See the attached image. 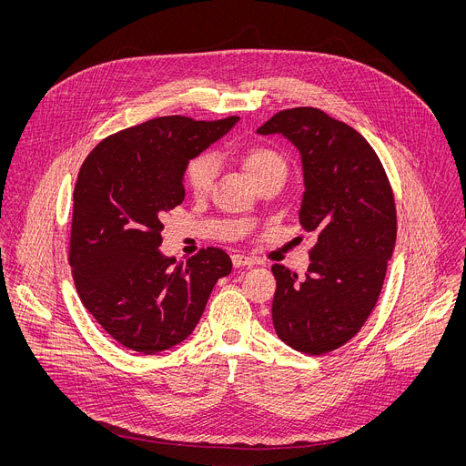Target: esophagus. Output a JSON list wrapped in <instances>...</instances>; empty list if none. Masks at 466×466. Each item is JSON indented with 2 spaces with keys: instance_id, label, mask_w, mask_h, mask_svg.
<instances>
[{
  "instance_id": "1",
  "label": "esophagus",
  "mask_w": 466,
  "mask_h": 466,
  "mask_svg": "<svg viewBox=\"0 0 466 466\" xmlns=\"http://www.w3.org/2000/svg\"><path fill=\"white\" fill-rule=\"evenodd\" d=\"M232 263H234V268H250V265H254V259L252 258H248V256H245V254H232Z\"/></svg>"
}]
</instances>
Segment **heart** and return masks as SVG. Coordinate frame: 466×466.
I'll use <instances>...</instances> for the list:
<instances>
[{
    "mask_svg": "<svg viewBox=\"0 0 466 466\" xmlns=\"http://www.w3.org/2000/svg\"><path fill=\"white\" fill-rule=\"evenodd\" d=\"M241 162L245 171L254 182L275 169L286 167L282 157L265 146H252L245 149L241 155ZM216 171H218L216 157L212 153H203L187 162L184 171V184L191 193L205 195L216 178Z\"/></svg>",
    "mask_w": 466,
    "mask_h": 466,
    "instance_id": "b5f03b06",
    "label": "heart"
}]
</instances>
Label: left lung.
Wrapping results in <instances>:
<instances>
[{
  "instance_id": "left-lung-1",
  "label": "left lung",
  "mask_w": 466,
  "mask_h": 466,
  "mask_svg": "<svg viewBox=\"0 0 466 466\" xmlns=\"http://www.w3.org/2000/svg\"><path fill=\"white\" fill-rule=\"evenodd\" d=\"M258 135H282L300 153L299 212L317 243L302 280L275 263L273 324L291 349L320 356L350 341L374 309L396 241L394 195L369 142L319 108L275 114Z\"/></svg>"
}]
</instances>
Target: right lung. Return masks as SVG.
I'll use <instances>...</instances> for the list:
<instances>
[{
	"instance_id": "obj_1",
	"label": "right lung",
	"mask_w": 466,
	"mask_h": 466,
	"mask_svg": "<svg viewBox=\"0 0 466 466\" xmlns=\"http://www.w3.org/2000/svg\"><path fill=\"white\" fill-rule=\"evenodd\" d=\"M239 121L162 116L105 138L74 191L70 265L77 293L106 334L140 354L182 343L201 319L228 254L201 248L186 261L160 252L162 218L184 201L191 158Z\"/></svg>"
}]
</instances>
